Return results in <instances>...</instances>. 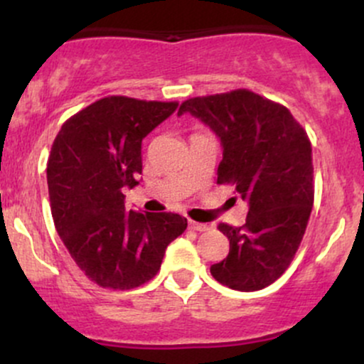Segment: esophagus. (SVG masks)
<instances>
[{
  "mask_svg": "<svg viewBox=\"0 0 364 364\" xmlns=\"http://www.w3.org/2000/svg\"><path fill=\"white\" fill-rule=\"evenodd\" d=\"M188 225H190V229H193V231H208L210 229V225L208 224H202V223H195V220H188Z\"/></svg>",
  "mask_w": 364,
  "mask_h": 364,
  "instance_id": "34e87169",
  "label": "esophagus"
}]
</instances>
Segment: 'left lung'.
<instances>
[{
  "instance_id": "8db88e82",
  "label": "left lung",
  "mask_w": 364,
  "mask_h": 364,
  "mask_svg": "<svg viewBox=\"0 0 364 364\" xmlns=\"http://www.w3.org/2000/svg\"><path fill=\"white\" fill-rule=\"evenodd\" d=\"M183 112L214 129L224 147L217 185L235 186L250 207L241 228L217 225L229 253L210 274L231 289H263L291 265L310 220L311 141L286 106L248 89L191 97L179 106Z\"/></svg>"
}]
</instances>
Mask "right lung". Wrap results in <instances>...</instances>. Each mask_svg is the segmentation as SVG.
Listing matches in <instances>:
<instances>
[{
    "label": "right lung",
    "mask_w": 364,
    "mask_h": 364,
    "mask_svg": "<svg viewBox=\"0 0 364 364\" xmlns=\"http://www.w3.org/2000/svg\"><path fill=\"white\" fill-rule=\"evenodd\" d=\"M178 102L107 95L63 123L48 159L58 235L78 269L106 289L128 291L156 277L186 219L124 208L123 188L139 185L141 140Z\"/></svg>",
    "instance_id": "add662e5"
}]
</instances>
